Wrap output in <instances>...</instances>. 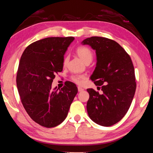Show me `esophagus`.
<instances>
[{"instance_id":"34e87169","label":"esophagus","mask_w":153,"mask_h":153,"mask_svg":"<svg viewBox=\"0 0 153 153\" xmlns=\"http://www.w3.org/2000/svg\"><path fill=\"white\" fill-rule=\"evenodd\" d=\"M77 89H78V91L79 92H82V91H83V90H84V88H82L79 87V86H78V88H77Z\"/></svg>"}]
</instances>
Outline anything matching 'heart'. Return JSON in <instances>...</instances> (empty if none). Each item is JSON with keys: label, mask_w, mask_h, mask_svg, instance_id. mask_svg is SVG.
<instances>
[{"label": "heart", "mask_w": 153, "mask_h": 153, "mask_svg": "<svg viewBox=\"0 0 153 153\" xmlns=\"http://www.w3.org/2000/svg\"><path fill=\"white\" fill-rule=\"evenodd\" d=\"M76 53L79 57L85 63H90L93 58V53L90 49L87 46H81L77 48ZM68 58L67 56H65L63 59V65H66ZM71 79L73 82L77 84H81L83 80L85 79V76L83 75H73L71 76Z\"/></svg>", "instance_id": "heart-1"}]
</instances>
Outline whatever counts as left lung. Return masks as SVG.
Here are the masks:
<instances>
[{
	"label": "left lung",
	"instance_id": "1",
	"mask_svg": "<svg viewBox=\"0 0 153 153\" xmlns=\"http://www.w3.org/2000/svg\"><path fill=\"white\" fill-rule=\"evenodd\" d=\"M96 51L97 67L91 79L102 94L87 89L90 98L87 111L90 118L102 126L119 122L128 112L136 89L135 71L127 52L113 40L92 36L82 41Z\"/></svg>",
	"mask_w": 153,
	"mask_h": 153
}]
</instances>
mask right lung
I'll return each mask as SVG.
<instances>
[{
  "instance_id": "add662e5",
  "label": "right lung",
  "mask_w": 153,
  "mask_h": 153,
  "mask_svg": "<svg viewBox=\"0 0 153 153\" xmlns=\"http://www.w3.org/2000/svg\"><path fill=\"white\" fill-rule=\"evenodd\" d=\"M74 37H49L27 46L21 56L17 86L21 101L36 123L45 128L59 125L66 118L77 93L73 82L53 90L56 74L61 72L63 55Z\"/></svg>"
}]
</instances>
